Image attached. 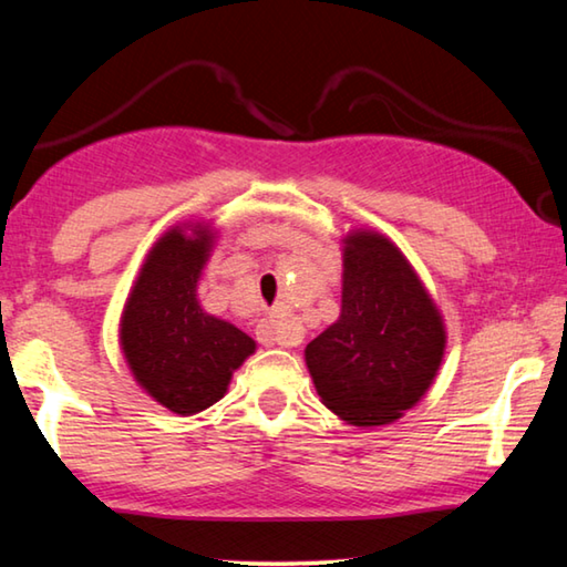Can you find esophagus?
Returning <instances> with one entry per match:
<instances>
[{"label": "esophagus", "mask_w": 567, "mask_h": 567, "mask_svg": "<svg viewBox=\"0 0 567 567\" xmlns=\"http://www.w3.org/2000/svg\"><path fill=\"white\" fill-rule=\"evenodd\" d=\"M257 340L267 344V348H272V344L295 348V344H300V330L290 320V315H272V318H265L257 324Z\"/></svg>", "instance_id": "obj_1"}]
</instances>
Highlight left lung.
Wrapping results in <instances>:
<instances>
[{
	"mask_svg": "<svg viewBox=\"0 0 567 567\" xmlns=\"http://www.w3.org/2000/svg\"><path fill=\"white\" fill-rule=\"evenodd\" d=\"M443 354V318L405 255L370 229L344 237L340 318L305 348L324 405L358 427L395 422L433 385Z\"/></svg>",
	"mask_w": 567,
	"mask_h": 567,
	"instance_id": "left-lung-1",
	"label": "left lung"
}]
</instances>
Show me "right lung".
<instances>
[{
	"label": "right lung",
	"instance_id": "1",
	"mask_svg": "<svg viewBox=\"0 0 567 567\" xmlns=\"http://www.w3.org/2000/svg\"><path fill=\"white\" fill-rule=\"evenodd\" d=\"M215 235L207 227L169 229L150 249L120 324L134 380L159 405L195 415L225 398L229 378L255 352V340L207 315L197 280Z\"/></svg>",
	"mask_w": 567,
	"mask_h": 567
}]
</instances>
